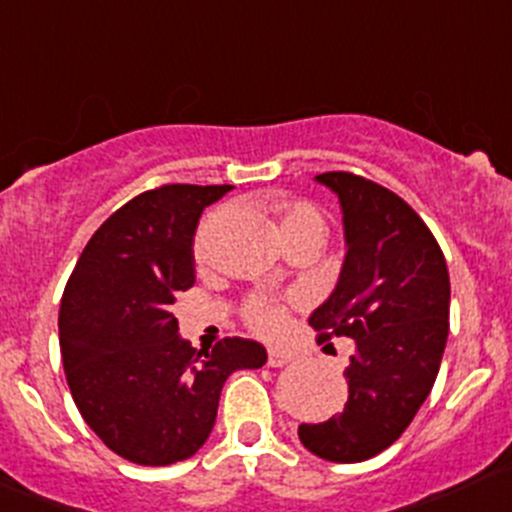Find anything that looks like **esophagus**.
Listing matches in <instances>:
<instances>
[{"label":"esophagus","instance_id":"34e87169","mask_svg":"<svg viewBox=\"0 0 512 512\" xmlns=\"http://www.w3.org/2000/svg\"><path fill=\"white\" fill-rule=\"evenodd\" d=\"M293 362L291 352L281 350V347H268V367H283Z\"/></svg>","mask_w":512,"mask_h":512}]
</instances>
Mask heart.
<instances>
[{"instance_id": "obj_1", "label": "heart", "mask_w": 512, "mask_h": 512, "mask_svg": "<svg viewBox=\"0 0 512 512\" xmlns=\"http://www.w3.org/2000/svg\"><path fill=\"white\" fill-rule=\"evenodd\" d=\"M273 212L278 214V229H281V234L286 229H291V226L305 224V221H318L320 224V217L315 214L313 207H308V204L273 202ZM244 318L251 328L258 330V333L276 335L281 333L283 325H286V310H283V305L273 303V300L268 298H254L246 303Z\"/></svg>"}]
</instances>
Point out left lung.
Here are the masks:
<instances>
[{
	"mask_svg": "<svg viewBox=\"0 0 512 512\" xmlns=\"http://www.w3.org/2000/svg\"><path fill=\"white\" fill-rule=\"evenodd\" d=\"M340 199L345 261L308 323L320 340L350 337L342 414L300 424L315 456L357 463L404 434L429 397L449 337L451 283L429 226L389 189L350 172L315 177Z\"/></svg>",
	"mask_w": 512,
	"mask_h": 512,
	"instance_id": "1",
	"label": "left lung"
}]
</instances>
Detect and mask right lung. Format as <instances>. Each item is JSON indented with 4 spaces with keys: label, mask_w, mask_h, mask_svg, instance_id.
<instances>
[{
    "label": "right lung",
    "mask_w": 512,
    "mask_h": 512,
    "mask_svg": "<svg viewBox=\"0 0 512 512\" xmlns=\"http://www.w3.org/2000/svg\"><path fill=\"white\" fill-rule=\"evenodd\" d=\"M231 184L142 192L91 236L61 298L59 342L73 402L96 436L140 466L194 456L236 370L266 365V347L226 337L194 350L172 313L194 286V234Z\"/></svg>",
    "instance_id": "1"
}]
</instances>
